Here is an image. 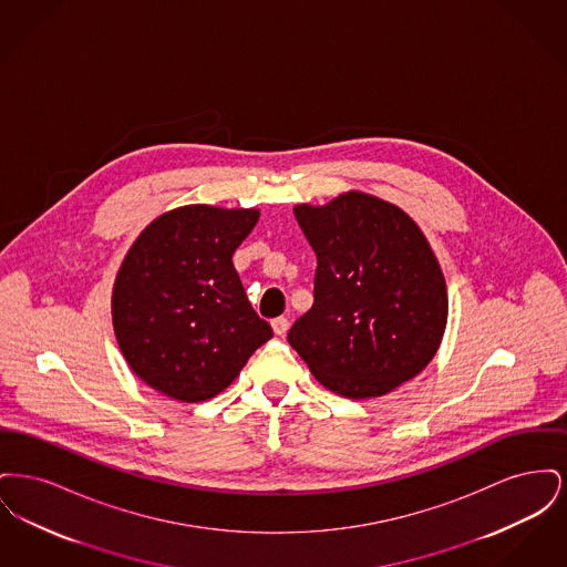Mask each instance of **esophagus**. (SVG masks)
Masks as SVG:
<instances>
[{
  "instance_id": "34e87169",
  "label": "esophagus",
  "mask_w": 567,
  "mask_h": 567,
  "mask_svg": "<svg viewBox=\"0 0 567 567\" xmlns=\"http://www.w3.org/2000/svg\"><path fill=\"white\" fill-rule=\"evenodd\" d=\"M271 329H274L276 336H285V333L289 331V319H285V317L274 319V321H271Z\"/></svg>"
}]
</instances>
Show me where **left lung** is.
<instances>
[{"label":"left lung","instance_id":"left-lung-1","mask_svg":"<svg viewBox=\"0 0 567 567\" xmlns=\"http://www.w3.org/2000/svg\"><path fill=\"white\" fill-rule=\"evenodd\" d=\"M317 255L315 303L289 344L329 391L365 400L416 377L440 347L449 297L430 244L398 206L344 193L296 206Z\"/></svg>","mask_w":567,"mask_h":567}]
</instances>
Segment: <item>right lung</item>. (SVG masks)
<instances>
[{
  "mask_svg": "<svg viewBox=\"0 0 567 567\" xmlns=\"http://www.w3.org/2000/svg\"><path fill=\"white\" fill-rule=\"evenodd\" d=\"M259 210L185 206L155 218L130 248L112 293L118 347L137 377L178 402L227 389L274 336L231 264Z\"/></svg>",
  "mask_w": 567,
  "mask_h": 567,
  "instance_id": "obj_1",
  "label": "right lung"
}]
</instances>
